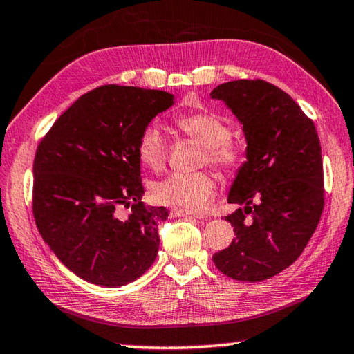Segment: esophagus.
I'll use <instances>...</instances> for the list:
<instances>
[{"mask_svg":"<svg viewBox=\"0 0 354 354\" xmlns=\"http://www.w3.org/2000/svg\"><path fill=\"white\" fill-rule=\"evenodd\" d=\"M171 216H173V217H197V218L201 217L200 214H197V212H190V211L178 209V207H175V209H171Z\"/></svg>","mask_w":354,"mask_h":354,"instance_id":"esophagus-1","label":"esophagus"}]
</instances>
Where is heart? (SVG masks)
<instances>
[{"mask_svg":"<svg viewBox=\"0 0 354 354\" xmlns=\"http://www.w3.org/2000/svg\"><path fill=\"white\" fill-rule=\"evenodd\" d=\"M178 127L203 147L201 164L227 173L238 171L244 164V154L232 138V127L216 113L194 111L176 120ZM137 156L142 164L153 171H160L167 164V143L160 131L149 126L142 132L137 143ZM216 178L209 171L190 175L173 173L153 187L154 198L162 205L175 206L184 211L206 209L214 198Z\"/></svg>","mask_w":354,"mask_h":354,"instance_id":"1","label":"heart"}]
</instances>
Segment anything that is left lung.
<instances>
[{
    "label": "left lung",
    "instance_id": "1",
    "mask_svg": "<svg viewBox=\"0 0 354 354\" xmlns=\"http://www.w3.org/2000/svg\"><path fill=\"white\" fill-rule=\"evenodd\" d=\"M243 122L248 162L241 167L225 218L232 244L212 255L216 268L243 282H261L296 261L324 207L322 147L315 124L272 83L227 82L212 89Z\"/></svg>",
    "mask_w": 354,
    "mask_h": 354
}]
</instances>
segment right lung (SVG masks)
Listing matches in <instances>:
<instances>
[{
	"mask_svg": "<svg viewBox=\"0 0 354 354\" xmlns=\"http://www.w3.org/2000/svg\"><path fill=\"white\" fill-rule=\"evenodd\" d=\"M173 105L159 89L102 85L78 97L37 145L32 216L66 268L102 287L131 283L153 265L164 206H145L137 143ZM121 209H131L127 219Z\"/></svg>",
	"mask_w": 354,
	"mask_h": 354,
	"instance_id": "add662e5",
	"label": "right lung"
}]
</instances>
